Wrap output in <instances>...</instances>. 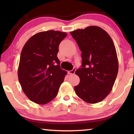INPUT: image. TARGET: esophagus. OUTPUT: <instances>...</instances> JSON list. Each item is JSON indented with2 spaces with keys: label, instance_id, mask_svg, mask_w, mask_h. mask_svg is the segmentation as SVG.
<instances>
[{
  "label": "esophagus",
  "instance_id": "1",
  "mask_svg": "<svg viewBox=\"0 0 134 134\" xmlns=\"http://www.w3.org/2000/svg\"><path fill=\"white\" fill-rule=\"evenodd\" d=\"M76 71V69H73L72 70H70V71H68V74H73L75 73Z\"/></svg>",
  "mask_w": 134,
  "mask_h": 134
}]
</instances>
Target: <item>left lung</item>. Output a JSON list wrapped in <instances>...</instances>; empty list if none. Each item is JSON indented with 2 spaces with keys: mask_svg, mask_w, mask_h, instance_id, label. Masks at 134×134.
<instances>
[{
  "mask_svg": "<svg viewBox=\"0 0 134 134\" xmlns=\"http://www.w3.org/2000/svg\"><path fill=\"white\" fill-rule=\"evenodd\" d=\"M81 53V67L76 71L80 83L74 87L86 102H100L110 93L118 72L115 45L102 28L90 26L70 32Z\"/></svg>",
  "mask_w": 134,
  "mask_h": 134,
  "instance_id": "obj_1",
  "label": "left lung"
}]
</instances>
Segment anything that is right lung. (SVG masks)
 I'll return each mask as SVG.
<instances>
[{"instance_id":"obj_1","label":"right lung","mask_w":134,"mask_h":134,"mask_svg":"<svg viewBox=\"0 0 134 134\" xmlns=\"http://www.w3.org/2000/svg\"><path fill=\"white\" fill-rule=\"evenodd\" d=\"M67 33L58 31L41 32L27 41L22 48L18 79L26 96L44 105L55 98L67 71L61 69L58 46Z\"/></svg>"}]
</instances>
